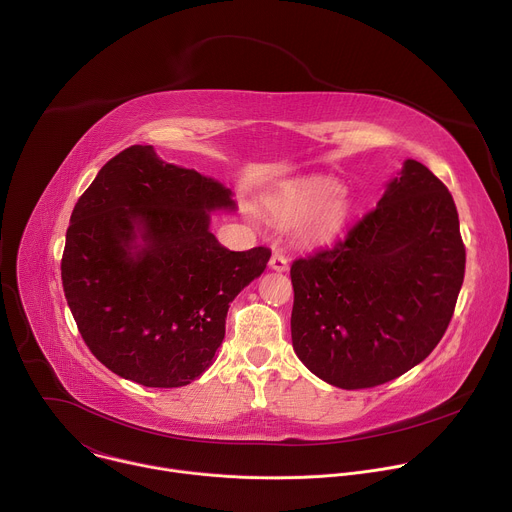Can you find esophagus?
Listing matches in <instances>:
<instances>
[{"label":"esophagus","mask_w":512,"mask_h":512,"mask_svg":"<svg viewBox=\"0 0 512 512\" xmlns=\"http://www.w3.org/2000/svg\"><path fill=\"white\" fill-rule=\"evenodd\" d=\"M269 267L273 269V271H285L287 269V259H285V255H281V253H273L271 255V259H269Z\"/></svg>","instance_id":"34e87169"}]
</instances>
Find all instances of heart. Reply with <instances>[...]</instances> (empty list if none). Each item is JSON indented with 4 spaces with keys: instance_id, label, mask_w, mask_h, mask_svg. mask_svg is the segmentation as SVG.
<instances>
[{
    "instance_id": "obj_1",
    "label": "heart",
    "mask_w": 512,
    "mask_h": 512,
    "mask_svg": "<svg viewBox=\"0 0 512 512\" xmlns=\"http://www.w3.org/2000/svg\"><path fill=\"white\" fill-rule=\"evenodd\" d=\"M267 208L279 225H296V239L306 247L332 243L346 227L352 202L342 184L326 176H308L275 190Z\"/></svg>"
}]
</instances>
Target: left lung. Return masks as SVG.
<instances>
[{
    "label": "left lung",
    "mask_w": 512,
    "mask_h": 512,
    "mask_svg": "<svg viewBox=\"0 0 512 512\" xmlns=\"http://www.w3.org/2000/svg\"><path fill=\"white\" fill-rule=\"evenodd\" d=\"M466 247L454 198L407 160L377 208L330 249L291 265V342L340 389H369L413 369L454 316Z\"/></svg>",
    "instance_id": "obj_1"
}]
</instances>
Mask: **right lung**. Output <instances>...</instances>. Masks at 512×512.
<instances>
[{
	"instance_id": "1",
	"label": "right lung",
	"mask_w": 512,
	"mask_h": 512,
	"mask_svg": "<svg viewBox=\"0 0 512 512\" xmlns=\"http://www.w3.org/2000/svg\"><path fill=\"white\" fill-rule=\"evenodd\" d=\"M218 208H235L229 188L166 164L152 145L111 158L79 198L62 287L85 344L115 375L172 389L212 364L229 304L271 257L218 243L208 229Z\"/></svg>"
}]
</instances>
